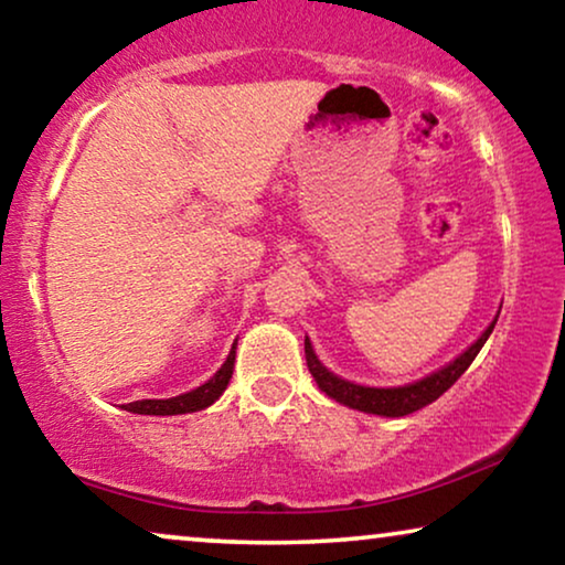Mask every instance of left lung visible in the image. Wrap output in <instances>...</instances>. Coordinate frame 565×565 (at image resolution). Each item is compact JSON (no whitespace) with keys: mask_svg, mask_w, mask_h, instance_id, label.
<instances>
[{"mask_svg":"<svg viewBox=\"0 0 565 565\" xmlns=\"http://www.w3.org/2000/svg\"><path fill=\"white\" fill-rule=\"evenodd\" d=\"M497 322H491L487 332L476 340V343L468 348L466 353H460L456 361L445 365V369L430 373V376L423 381H415V384L407 386H396V388H373V386H359L351 384V381L338 379L335 373H330L324 365L317 361V355L312 351V343L309 338H305V355H307V369L312 373L317 386L322 388L324 394L332 396V399L345 404V407L369 412V415H384V417H404L412 415V412L427 407L433 404L438 396H443L448 388L456 384V381L463 376V371L473 363L476 355L487 343V338L491 335Z\"/></svg>","mask_w":565,"mask_h":565,"instance_id":"1","label":"left lung"}]
</instances>
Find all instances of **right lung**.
I'll list each match as a JSON object with an SVG mask.
<instances>
[{"instance_id":"add662e5","label":"right lung","mask_w":565,"mask_h":565,"mask_svg":"<svg viewBox=\"0 0 565 565\" xmlns=\"http://www.w3.org/2000/svg\"><path fill=\"white\" fill-rule=\"evenodd\" d=\"M235 369V345L230 351L227 361L222 363V369L214 373V376L206 381V384L196 386L194 392L171 396V399H142V402H130L125 404L127 412H135V415H186V412H200L217 399V396L225 392L230 379H233Z\"/></svg>"}]
</instances>
